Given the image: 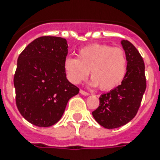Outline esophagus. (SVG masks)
<instances>
[{"label":"esophagus","instance_id":"esophagus-1","mask_svg":"<svg viewBox=\"0 0 160 160\" xmlns=\"http://www.w3.org/2000/svg\"><path fill=\"white\" fill-rule=\"evenodd\" d=\"M80 94H81V95H90L89 93L86 92V91H85V90H80Z\"/></svg>","mask_w":160,"mask_h":160}]
</instances>
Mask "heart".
<instances>
[{"label": "heart", "instance_id": "heart-1", "mask_svg": "<svg viewBox=\"0 0 160 160\" xmlns=\"http://www.w3.org/2000/svg\"><path fill=\"white\" fill-rule=\"evenodd\" d=\"M64 70L70 82L77 85L90 73V85L108 91L117 87L124 80L127 58L123 49L105 44H92L78 51L77 59L68 57Z\"/></svg>", "mask_w": 160, "mask_h": 160}]
</instances>
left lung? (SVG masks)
Here are the masks:
<instances>
[{
  "label": "left lung",
  "mask_w": 160,
  "mask_h": 160,
  "mask_svg": "<svg viewBox=\"0 0 160 160\" xmlns=\"http://www.w3.org/2000/svg\"><path fill=\"white\" fill-rule=\"evenodd\" d=\"M127 58V71L121 84L100 97V105L92 112L95 119L106 129L129 123L136 115L146 89L144 63L134 46L123 40Z\"/></svg>",
  "instance_id": "1"
}]
</instances>
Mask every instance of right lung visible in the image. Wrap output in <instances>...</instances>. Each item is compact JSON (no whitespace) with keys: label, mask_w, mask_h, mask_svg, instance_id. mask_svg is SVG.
<instances>
[{"label":"right lung","mask_w":160,"mask_h":160,"mask_svg":"<svg viewBox=\"0 0 160 160\" xmlns=\"http://www.w3.org/2000/svg\"><path fill=\"white\" fill-rule=\"evenodd\" d=\"M66 40L41 36L20 54L14 75L17 109L31 124L49 127L62 117L70 98L79 88L66 79L64 61Z\"/></svg>","instance_id":"1"}]
</instances>
